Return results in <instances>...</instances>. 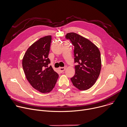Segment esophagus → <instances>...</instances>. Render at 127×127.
Here are the masks:
<instances>
[{
	"label": "esophagus",
	"instance_id": "esophagus-1",
	"mask_svg": "<svg viewBox=\"0 0 127 127\" xmlns=\"http://www.w3.org/2000/svg\"><path fill=\"white\" fill-rule=\"evenodd\" d=\"M59 69L61 72H63L66 70V68L65 67H60L59 68Z\"/></svg>",
	"mask_w": 127,
	"mask_h": 127
}]
</instances>
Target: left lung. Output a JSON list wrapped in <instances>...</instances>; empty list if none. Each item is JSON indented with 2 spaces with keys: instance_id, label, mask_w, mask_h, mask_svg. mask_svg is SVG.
Segmentation results:
<instances>
[{
  "instance_id": "obj_1",
  "label": "left lung",
  "mask_w": 127,
  "mask_h": 127,
  "mask_svg": "<svg viewBox=\"0 0 127 127\" xmlns=\"http://www.w3.org/2000/svg\"><path fill=\"white\" fill-rule=\"evenodd\" d=\"M66 38L69 39L74 46L75 74L71 78L73 85L80 90L92 87L99 75L101 60L98 47L87 39L75 33H67Z\"/></svg>"
}]
</instances>
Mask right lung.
Masks as SVG:
<instances>
[{"instance_id": "add662e5", "label": "right lung", "mask_w": 127, "mask_h": 127, "mask_svg": "<svg viewBox=\"0 0 127 127\" xmlns=\"http://www.w3.org/2000/svg\"><path fill=\"white\" fill-rule=\"evenodd\" d=\"M51 35H47L33 43L24 56L22 65L27 79L33 88L42 93L51 92L59 75L50 63L48 55Z\"/></svg>"}]
</instances>
